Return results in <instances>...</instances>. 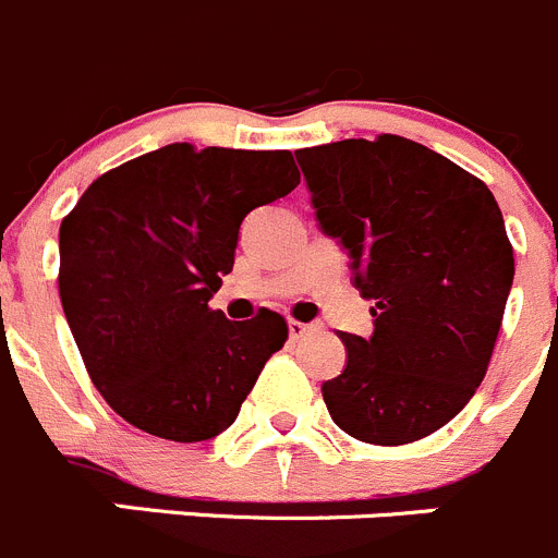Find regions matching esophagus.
<instances>
[{"instance_id": "obj_1", "label": "esophagus", "mask_w": 558, "mask_h": 558, "mask_svg": "<svg viewBox=\"0 0 558 558\" xmlns=\"http://www.w3.org/2000/svg\"><path fill=\"white\" fill-rule=\"evenodd\" d=\"M310 329H313V326H310V324H301V320H290V324H288L290 340H299V337H304Z\"/></svg>"}]
</instances>
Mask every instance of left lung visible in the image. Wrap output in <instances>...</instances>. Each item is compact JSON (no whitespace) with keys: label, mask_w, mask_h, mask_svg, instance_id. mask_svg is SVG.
Returning a JSON list of instances; mask_svg holds the SVG:
<instances>
[{"label":"left lung","mask_w":558,"mask_h":558,"mask_svg":"<svg viewBox=\"0 0 558 558\" xmlns=\"http://www.w3.org/2000/svg\"><path fill=\"white\" fill-rule=\"evenodd\" d=\"M315 218L349 252L373 335L324 385L331 421L403 446L457 417L487 373L514 279L504 216L482 179L398 135L295 151Z\"/></svg>","instance_id":"obj_1"}]
</instances>
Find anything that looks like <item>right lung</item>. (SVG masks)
I'll return each instance as SVG.
<instances>
[{
	"instance_id": "add662e5",
	"label": "right lung",
	"mask_w": 558,
	"mask_h": 558,
	"mask_svg": "<svg viewBox=\"0 0 558 558\" xmlns=\"http://www.w3.org/2000/svg\"><path fill=\"white\" fill-rule=\"evenodd\" d=\"M301 182L290 151L171 143L101 173L60 223V301L90 381L155 437L202 442L234 423L279 313L229 320L209 299L243 218Z\"/></svg>"
}]
</instances>
